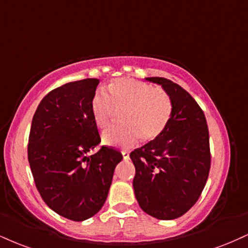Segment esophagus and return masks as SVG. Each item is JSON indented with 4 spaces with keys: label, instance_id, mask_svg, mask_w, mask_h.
<instances>
[{
    "label": "esophagus",
    "instance_id": "34e87169",
    "mask_svg": "<svg viewBox=\"0 0 248 248\" xmlns=\"http://www.w3.org/2000/svg\"><path fill=\"white\" fill-rule=\"evenodd\" d=\"M122 157H124V160L129 159V154L127 151H122Z\"/></svg>",
    "mask_w": 248,
    "mask_h": 248
}]
</instances>
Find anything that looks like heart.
<instances>
[{
	"label": "heart",
	"instance_id": "b5f03b06",
	"mask_svg": "<svg viewBox=\"0 0 248 248\" xmlns=\"http://www.w3.org/2000/svg\"><path fill=\"white\" fill-rule=\"evenodd\" d=\"M107 91H95L90 111L99 128L107 126L114 108L121 113V124L107 128L101 135L104 144L133 148L142 137L154 141L162 135L172 116V101L168 92L149 83L133 78L113 79Z\"/></svg>",
	"mask_w": 248,
	"mask_h": 248
}]
</instances>
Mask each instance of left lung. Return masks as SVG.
<instances>
[{
  "label": "left lung",
  "mask_w": 248,
  "mask_h": 248,
  "mask_svg": "<svg viewBox=\"0 0 248 248\" xmlns=\"http://www.w3.org/2000/svg\"><path fill=\"white\" fill-rule=\"evenodd\" d=\"M145 79L168 92L172 116L162 135L130 154L133 187L144 213L170 220L186 214L204 188L211 159L209 132L203 111L185 89L164 77Z\"/></svg>",
  "instance_id": "left-lung-1"
}]
</instances>
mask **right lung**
Segmentation results:
<instances>
[{"label":"right lung","mask_w":248,"mask_h":248,"mask_svg":"<svg viewBox=\"0 0 248 248\" xmlns=\"http://www.w3.org/2000/svg\"><path fill=\"white\" fill-rule=\"evenodd\" d=\"M99 80L86 78L59 86L39 104L30 130L28 158L35 186L60 216L80 222L105 203L120 151L101 147L90 111Z\"/></svg>","instance_id":"add662e5"}]
</instances>
